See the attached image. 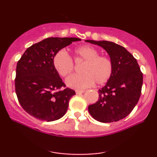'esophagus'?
Returning a JSON list of instances; mask_svg holds the SVG:
<instances>
[{
    "label": "esophagus",
    "instance_id": "34e87169",
    "mask_svg": "<svg viewBox=\"0 0 157 157\" xmlns=\"http://www.w3.org/2000/svg\"><path fill=\"white\" fill-rule=\"evenodd\" d=\"M84 91H83V90H76V94H83Z\"/></svg>",
    "mask_w": 157,
    "mask_h": 157
}]
</instances>
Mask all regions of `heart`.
I'll use <instances>...</instances> for the list:
<instances>
[{
  "mask_svg": "<svg viewBox=\"0 0 157 157\" xmlns=\"http://www.w3.org/2000/svg\"><path fill=\"white\" fill-rule=\"evenodd\" d=\"M74 53L77 59L85 61L82 67L83 74H74L66 79L68 87L82 90L96 85L106 83L112 76L113 65L110 58L99 56L95 48L91 46H81L74 48ZM53 65L60 76L66 77L73 71L74 68L71 58L63 50L56 53L53 58Z\"/></svg>",
  "mask_w": 157,
  "mask_h": 157,
  "instance_id": "heart-1",
  "label": "heart"
}]
</instances>
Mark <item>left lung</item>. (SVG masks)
Masks as SVG:
<instances>
[{"mask_svg": "<svg viewBox=\"0 0 157 157\" xmlns=\"http://www.w3.org/2000/svg\"><path fill=\"white\" fill-rule=\"evenodd\" d=\"M102 47L113 65L112 76L102 89L99 98L89 105L91 117L102 123L119 121L132 112L141 96L143 74L136 59L124 47L107 40H86Z\"/></svg>", "mask_w": 157, "mask_h": 157, "instance_id": "obj_1", "label": "left lung"}]
</instances>
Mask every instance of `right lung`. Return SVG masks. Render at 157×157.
Masks as SVG:
<instances>
[{
  "label": "right lung",
  "mask_w": 157,
  "mask_h": 157,
  "mask_svg": "<svg viewBox=\"0 0 157 157\" xmlns=\"http://www.w3.org/2000/svg\"><path fill=\"white\" fill-rule=\"evenodd\" d=\"M81 40L78 38H47L28 48L18 61L16 93L23 109L41 121H53L64 116L68 101L76 94L65 87L53 65L58 51Z\"/></svg>",
  "instance_id": "add662e5"
}]
</instances>
